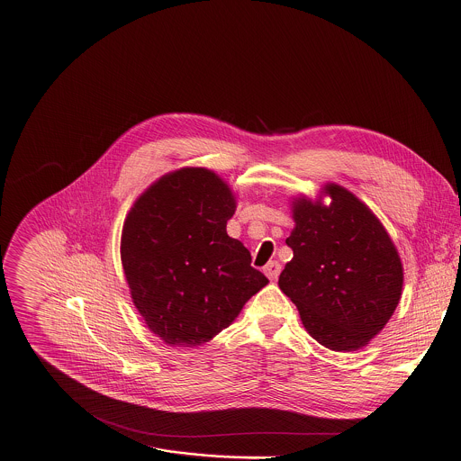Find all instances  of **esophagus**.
I'll list each match as a JSON object with an SVG mask.
<instances>
[{"mask_svg":"<svg viewBox=\"0 0 461 461\" xmlns=\"http://www.w3.org/2000/svg\"><path fill=\"white\" fill-rule=\"evenodd\" d=\"M280 271H282V266L278 264V262H269V264H266V267H264V273L267 275V278L269 280H275L278 275H280Z\"/></svg>","mask_w":461,"mask_h":461,"instance_id":"34e87169","label":"esophagus"}]
</instances>
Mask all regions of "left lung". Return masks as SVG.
Returning a JSON list of instances; mask_svg holds the SVG:
<instances>
[{
	"instance_id": "obj_1",
	"label": "left lung",
	"mask_w": 461,
	"mask_h": 461,
	"mask_svg": "<svg viewBox=\"0 0 461 461\" xmlns=\"http://www.w3.org/2000/svg\"><path fill=\"white\" fill-rule=\"evenodd\" d=\"M330 197V204L323 197ZM293 258L278 287L300 321L331 351L367 346L389 322L402 296L403 266L380 219L355 194L328 183L313 201L293 197Z\"/></svg>"
}]
</instances>
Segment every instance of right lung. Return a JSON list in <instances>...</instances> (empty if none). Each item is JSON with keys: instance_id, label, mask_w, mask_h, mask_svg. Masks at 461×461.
Wrapping results in <instances>:
<instances>
[{"instance_id": "right-lung-1", "label": "right lung", "mask_w": 461, "mask_h": 461, "mask_svg": "<svg viewBox=\"0 0 461 461\" xmlns=\"http://www.w3.org/2000/svg\"><path fill=\"white\" fill-rule=\"evenodd\" d=\"M237 197L208 168L151 183L130 208L121 262L146 328L172 348H197L226 330L269 280L226 233Z\"/></svg>"}]
</instances>
